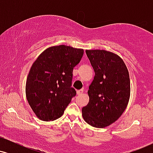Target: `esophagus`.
Listing matches in <instances>:
<instances>
[{"label":"esophagus","instance_id":"obj_1","mask_svg":"<svg viewBox=\"0 0 153 153\" xmlns=\"http://www.w3.org/2000/svg\"><path fill=\"white\" fill-rule=\"evenodd\" d=\"M83 94V89H80V90L77 91V94L78 95H81Z\"/></svg>","mask_w":153,"mask_h":153}]
</instances>
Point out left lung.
<instances>
[{
  "label": "left lung",
  "instance_id": "obj_1",
  "mask_svg": "<svg viewBox=\"0 0 153 153\" xmlns=\"http://www.w3.org/2000/svg\"><path fill=\"white\" fill-rule=\"evenodd\" d=\"M95 72L88 94L89 102L82 114L88 124L97 128L110 125L127 108L130 96L129 72L117 54L106 50H86Z\"/></svg>",
  "mask_w": 153,
  "mask_h": 153
}]
</instances>
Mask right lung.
I'll list each match as a JSON object with an SVG mask.
<instances>
[{
    "label": "right lung",
    "instance_id": "add662e5",
    "mask_svg": "<svg viewBox=\"0 0 153 153\" xmlns=\"http://www.w3.org/2000/svg\"><path fill=\"white\" fill-rule=\"evenodd\" d=\"M83 50L66 45L47 49L31 66L26 83L29 104L41 120L59 118L76 91L72 87L73 68L80 62Z\"/></svg>",
    "mask_w": 153,
    "mask_h": 153
}]
</instances>
